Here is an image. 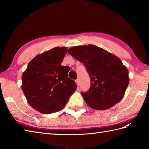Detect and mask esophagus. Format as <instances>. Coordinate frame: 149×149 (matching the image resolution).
Wrapping results in <instances>:
<instances>
[{"mask_svg":"<svg viewBox=\"0 0 149 149\" xmlns=\"http://www.w3.org/2000/svg\"><path fill=\"white\" fill-rule=\"evenodd\" d=\"M75 81V83H76L77 86H79V80L78 79H76Z\"/></svg>","mask_w":149,"mask_h":149,"instance_id":"34e87169","label":"esophagus"}]
</instances>
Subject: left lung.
I'll use <instances>...</instances> for the list:
<instances>
[{
  "label": "left lung",
  "mask_w": 149,
  "mask_h": 149,
  "mask_svg": "<svg viewBox=\"0 0 149 149\" xmlns=\"http://www.w3.org/2000/svg\"><path fill=\"white\" fill-rule=\"evenodd\" d=\"M68 53L83 63L90 75V90L81 93L88 106L105 110L122 100L129 77L128 70L121 59L94 45L73 47Z\"/></svg>",
  "instance_id": "8db88e82"
}]
</instances>
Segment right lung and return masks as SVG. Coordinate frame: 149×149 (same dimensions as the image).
I'll return each instance as SVG.
<instances>
[{
	"instance_id": "right-lung-1",
	"label": "right lung",
	"mask_w": 149,
	"mask_h": 149,
	"mask_svg": "<svg viewBox=\"0 0 149 149\" xmlns=\"http://www.w3.org/2000/svg\"><path fill=\"white\" fill-rule=\"evenodd\" d=\"M67 47H56L37 55L22 75V89L27 102L43 114L64 108L77 89L68 77V67L61 65Z\"/></svg>"
}]
</instances>
